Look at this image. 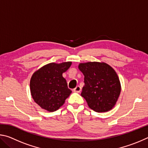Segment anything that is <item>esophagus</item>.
<instances>
[{
  "mask_svg": "<svg viewBox=\"0 0 148 148\" xmlns=\"http://www.w3.org/2000/svg\"><path fill=\"white\" fill-rule=\"evenodd\" d=\"M81 87H80L79 86H77L74 89V91L76 92H79L80 91H81Z\"/></svg>",
  "mask_w": 148,
  "mask_h": 148,
  "instance_id": "esophagus-1",
  "label": "esophagus"
}]
</instances>
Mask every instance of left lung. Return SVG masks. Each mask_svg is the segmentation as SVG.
<instances>
[{
  "instance_id": "8db88e82",
  "label": "left lung",
  "mask_w": 148,
  "mask_h": 148,
  "mask_svg": "<svg viewBox=\"0 0 148 148\" xmlns=\"http://www.w3.org/2000/svg\"><path fill=\"white\" fill-rule=\"evenodd\" d=\"M78 68L84 75L81 95L89 107L97 112L111 110L121 92V84L114 70L108 64L99 62L80 63Z\"/></svg>"
}]
</instances>
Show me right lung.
<instances>
[{"instance_id":"obj_1","label":"right lung","mask_w":148,"mask_h":148,"mask_svg":"<svg viewBox=\"0 0 148 148\" xmlns=\"http://www.w3.org/2000/svg\"><path fill=\"white\" fill-rule=\"evenodd\" d=\"M71 62L42 66L32 75L30 82L31 92L34 102L49 112L58 110L64 103L72 91L69 89L62 73L71 66Z\"/></svg>"}]
</instances>
